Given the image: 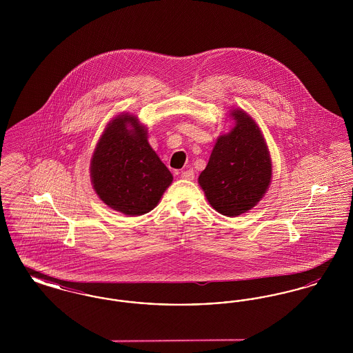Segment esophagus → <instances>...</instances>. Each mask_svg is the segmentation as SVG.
<instances>
[{"label":"esophagus","mask_w":353,"mask_h":353,"mask_svg":"<svg viewBox=\"0 0 353 353\" xmlns=\"http://www.w3.org/2000/svg\"><path fill=\"white\" fill-rule=\"evenodd\" d=\"M181 179L183 180H193L194 179V172L192 169H188V170H183L181 172Z\"/></svg>","instance_id":"34e87169"}]
</instances>
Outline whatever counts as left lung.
<instances>
[{
    "mask_svg": "<svg viewBox=\"0 0 353 353\" xmlns=\"http://www.w3.org/2000/svg\"><path fill=\"white\" fill-rule=\"evenodd\" d=\"M229 118L234 124L219 134L199 184L214 210L236 217L263 199L271 184L272 164L256 121L242 108L230 110Z\"/></svg>",
    "mask_w": 353,
    "mask_h": 353,
    "instance_id": "1",
    "label": "left lung"
}]
</instances>
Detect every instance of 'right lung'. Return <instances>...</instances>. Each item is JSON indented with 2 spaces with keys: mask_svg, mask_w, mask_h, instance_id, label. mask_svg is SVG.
Here are the masks:
<instances>
[{
  "mask_svg": "<svg viewBox=\"0 0 353 353\" xmlns=\"http://www.w3.org/2000/svg\"><path fill=\"white\" fill-rule=\"evenodd\" d=\"M90 177L101 201L131 217L154 209L173 181L148 143V128L130 112L105 125L90 160Z\"/></svg>",
  "mask_w": 353,
  "mask_h": 353,
  "instance_id": "1",
  "label": "right lung"
}]
</instances>
